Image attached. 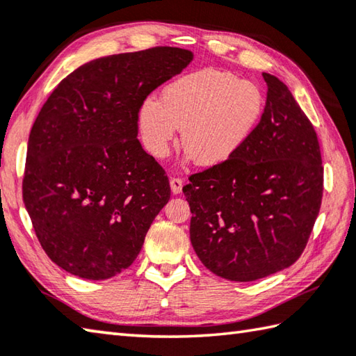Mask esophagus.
<instances>
[{"label":"esophagus","mask_w":356,"mask_h":356,"mask_svg":"<svg viewBox=\"0 0 356 356\" xmlns=\"http://www.w3.org/2000/svg\"><path fill=\"white\" fill-rule=\"evenodd\" d=\"M182 186H184L182 179H177V177H171L170 179V188H171V193L172 194H180V193H182Z\"/></svg>","instance_id":"1"}]
</instances>
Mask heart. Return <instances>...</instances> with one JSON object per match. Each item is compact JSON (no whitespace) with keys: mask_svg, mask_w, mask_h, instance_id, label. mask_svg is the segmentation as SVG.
I'll return each instance as SVG.
<instances>
[{"mask_svg":"<svg viewBox=\"0 0 356 356\" xmlns=\"http://www.w3.org/2000/svg\"><path fill=\"white\" fill-rule=\"evenodd\" d=\"M264 95L254 83L219 69H199L166 86L160 102L138 109V131L149 154L170 156L179 129L186 159L205 168L232 160L247 145L264 114Z\"/></svg>","mask_w":356,"mask_h":356,"instance_id":"b5f03b06","label":"heart"}]
</instances>
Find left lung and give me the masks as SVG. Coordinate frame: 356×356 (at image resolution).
<instances>
[{
  "label": "left lung",
  "instance_id": "left-lung-1",
  "mask_svg": "<svg viewBox=\"0 0 356 356\" xmlns=\"http://www.w3.org/2000/svg\"><path fill=\"white\" fill-rule=\"evenodd\" d=\"M262 76L266 108L247 145L184 186L194 252L214 275L236 282L295 264L323 199L324 168L313 124L277 76Z\"/></svg>",
  "mask_w": 356,
  "mask_h": 356
}]
</instances>
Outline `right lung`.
<instances>
[{
	"mask_svg": "<svg viewBox=\"0 0 356 356\" xmlns=\"http://www.w3.org/2000/svg\"><path fill=\"white\" fill-rule=\"evenodd\" d=\"M193 58L168 46L97 58L41 108L27 142L23 200L41 247L67 273L109 280L140 253L171 191L137 140L138 109Z\"/></svg>",
	"mask_w": 356,
	"mask_h": 356,
	"instance_id": "obj_1",
	"label": "right lung"
}]
</instances>
